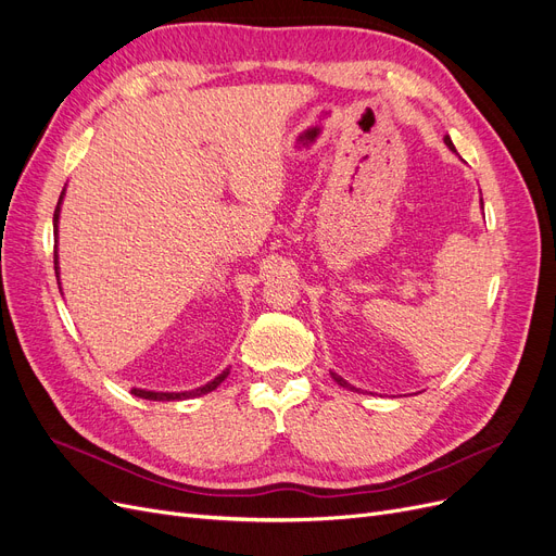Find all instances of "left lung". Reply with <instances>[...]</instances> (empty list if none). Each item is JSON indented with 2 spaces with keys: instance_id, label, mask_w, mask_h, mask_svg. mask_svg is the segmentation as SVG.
Listing matches in <instances>:
<instances>
[{
  "instance_id": "1",
  "label": "left lung",
  "mask_w": 556,
  "mask_h": 556,
  "mask_svg": "<svg viewBox=\"0 0 556 556\" xmlns=\"http://www.w3.org/2000/svg\"><path fill=\"white\" fill-rule=\"evenodd\" d=\"M444 143H446V147H448V151H454V153H456V147H454V141H451V137H448V135L444 137ZM481 205H483V199H481ZM332 378L337 380V384H341V387H345V389H351V392H359V389H357V387H353L351 382H348V380H343V378H341L339 374H334V371H332Z\"/></svg>"
}]
</instances>
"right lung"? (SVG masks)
I'll return each instance as SVG.
<instances>
[{
    "label": "right lung",
    "instance_id": "right-lung-1",
    "mask_svg": "<svg viewBox=\"0 0 556 556\" xmlns=\"http://www.w3.org/2000/svg\"><path fill=\"white\" fill-rule=\"evenodd\" d=\"M64 194H66V188L64 192H61L59 201H56V208H54V236H56V242H59V213H61V201H64ZM54 273H56V281H59V250L54 244ZM229 376V368L226 371H222L217 378H213L211 382H205L197 389H190V392H149V389H132V394L137 399H149V401H185V399H194V396H201V394H208L213 392V389H217L222 384V380Z\"/></svg>",
    "mask_w": 556,
    "mask_h": 556
}]
</instances>
